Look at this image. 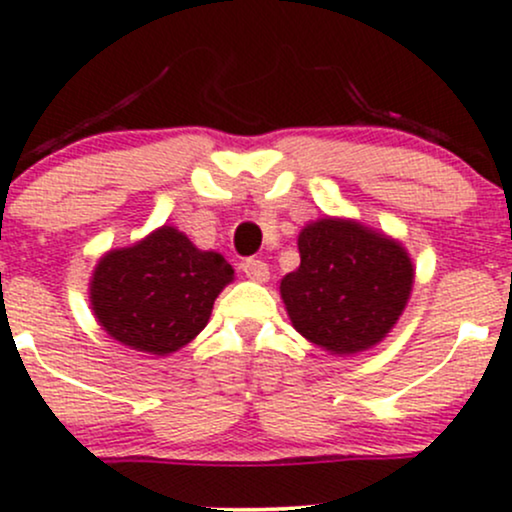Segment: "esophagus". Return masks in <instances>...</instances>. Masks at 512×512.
Here are the masks:
<instances>
[{"label":"esophagus","mask_w":512,"mask_h":512,"mask_svg":"<svg viewBox=\"0 0 512 512\" xmlns=\"http://www.w3.org/2000/svg\"><path fill=\"white\" fill-rule=\"evenodd\" d=\"M242 272H245V277L252 279V282H267V279H270V267L262 260H245L242 262Z\"/></svg>","instance_id":"1"}]
</instances>
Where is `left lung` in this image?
I'll return each mask as SVG.
<instances>
[{
	"label": "left lung",
	"instance_id": "8db88e82",
	"mask_svg": "<svg viewBox=\"0 0 512 512\" xmlns=\"http://www.w3.org/2000/svg\"><path fill=\"white\" fill-rule=\"evenodd\" d=\"M301 265L279 284L306 341L351 355L373 348L405 311L414 267L402 242L358 220L321 218L299 233Z\"/></svg>",
	"mask_w": 512,
	"mask_h": 512
}]
</instances>
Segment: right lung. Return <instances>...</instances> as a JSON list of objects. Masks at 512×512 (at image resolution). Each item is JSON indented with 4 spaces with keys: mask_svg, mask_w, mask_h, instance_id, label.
<instances>
[{
    "mask_svg": "<svg viewBox=\"0 0 512 512\" xmlns=\"http://www.w3.org/2000/svg\"><path fill=\"white\" fill-rule=\"evenodd\" d=\"M233 277L220 252L198 250L184 233L161 225L132 247L100 257L90 306L122 346L169 355L206 328L213 301Z\"/></svg>",
    "mask_w": 512,
    "mask_h": 512,
    "instance_id": "right-lung-1",
    "label": "right lung"
}]
</instances>
